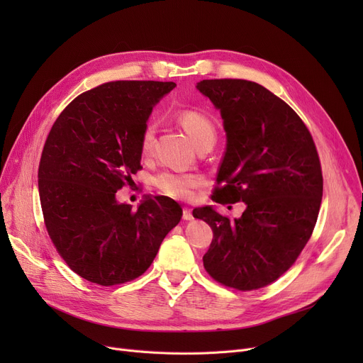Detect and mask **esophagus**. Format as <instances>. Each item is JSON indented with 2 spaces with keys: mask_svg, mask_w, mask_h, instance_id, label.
<instances>
[{
  "mask_svg": "<svg viewBox=\"0 0 363 363\" xmlns=\"http://www.w3.org/2000/svg\"><path fill=\"white\" fill-rule=\"evenodd\" d=\"M182 219L184 220H193V213H191V208L184 207V213H182Z\"/></svg>",
  "mask_w": 363,
  "mask_h": 363,
  "instance_id": "esophagus-1",
  "label": "esophagus"
}]
</instances>
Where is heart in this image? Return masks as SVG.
<instances>
[{"label":"heart","instance_id":"obj_1","mask_svg":"<svg viewBox=\"0 0 363 363\" xmlns=\"http://www.w3.org/2000/svg\"><path fill=\"white\" fill-rule=\"evenodd\" d=\"M178 122L191 138L194 145H199L203 141L215 140L216 132L213 123L208 121L204 114L196 110H182L178 113ZM156 140V126L152 123H147L141 133V152L148 155L152 150ZM203 184L201 177L194 174H181V172H162L160 175L155 178V186L160 193L179 199L186 200L191 199L194 194V189Z\"/></svg>","mask_w":363,"mask_h":363}]
</instances>
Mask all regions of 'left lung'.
<instances>
[{
    "label": "left lung",
    "mask_w": 363,
    "mask_h": 363,
    "mask_svg": "<svg viewBox=\"0 0 363 363\" xmlns=\"http://www.w3.org/2000/svg\"><path fill=\"white\" fill-rule=\"evenodd\" d=\"M196 88L220 111L226 133L213 200L245 203L234 220L213 206L194 208L213 231L203 264L228 287L257 290L290 268L313 233L323 186L318 151L297 113L264 86L204 79Z\"/></svg>",
    "instance_id": "left-lung-1"
}]
</instances>
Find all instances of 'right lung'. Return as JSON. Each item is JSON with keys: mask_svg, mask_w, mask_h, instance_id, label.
<instances>
[{"mask_svg": "<svg viewBox=\"0 0 363 363\" xmlns=\"http://www.w3.org/2000/svg\"><path fill=\"white\" fill-rule=\"evenodd\" d=\"M175 82L116 81L76 97L45 141L38 189L50 238L69 268L89 282L116 285L143 275L181 206L147 196L132 211L116 191L141 167V133Z\"/></svg>", "mask_w": 363, "mask_h": 363, "instance_id": "obj_1", "label": "right lung"}]
</instances>
